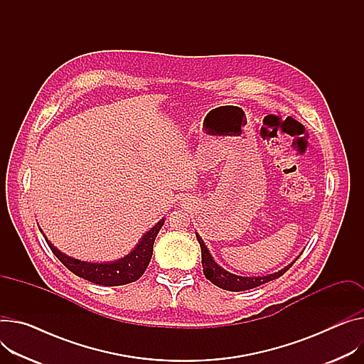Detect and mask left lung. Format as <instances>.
<instances>
[{
    "label": "left lung",
    "instance_id": "left-lung-1",
    "mask_svg": "<svg viewBox=\"0 0 364 364\" xmlns=\"http://www.w3.org/2000/svg\"><path fill=\"white\" fill-rule=\"evenodd\" d=\"M195 235H197V240L201 246V258H203L201 262H203V268H204V275L210 279L213 284H215L217 287H220L223 290H228V291H245V290H250V289H255L258 286H262L265 283H269V282H272V279L282 277L299 258L297 257L291 264H289L287 267L282 268L277 272H272V274H267L262 277H242V275L232 274L223 267H220L211 257L210 250L205 246L203 237L197 232H195Z\"/></svg>",
    "mask_w": 364,
    "mask_h": 364
}]
</instances>
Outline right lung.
<instances>
[{"label": "right lung", "mask_w": 364, "mask_h": 364, "mask_svg": "<svg viewBox=\"0 0 364 364\" xmlns=\"http://www.w3.org/2000/svg\"><path fill=\"white\" fill-rule=\"evenodd\" d=\"M163 225H164V218L157 221L147 233L143 235V237L139 239V242L129 254L110 262H87V261L75 259L61 252L60 249L55 247L48 240L45 235L43 236L53 255L57 257L71 272L87 279L90 283L114 287V286H124V284L134 283L144 274L153 255V245H154L156 236L160 232Z\"/></svg>", "instance_id": "add662e5"}]
</instances>
